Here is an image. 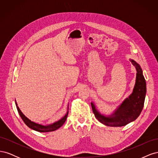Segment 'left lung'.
<instances>
[{
	"label": "left lung",
	"instance_id": "8db88e82",
	"mask_svg": "<svg viewBox=\"0 0 158 158\" xmlns=\"http://www.w3.org/2000/svg\"><path fill=\"white\" fill-rule=\"evenodd\" d=\"M131 63L137 70L135 86L133 93L123 102L114 115L111 117L102 115L98 112L93 103H91L95 117L105 125L109 127L125 126L137 118L144 107L146 92V80L142 74L140 66L132 60H131Z\"/></svg>",
	"mask_w": 158,
	"mask_h": 158
}]
</instances>
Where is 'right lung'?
<instances>
[{"label": "right lung", "instance_id": "obj_1", "mask_svg": "<svg viewBox=\"0 0 158 158\" xmlns=\"http://www.w3.org/2000/svg\"><path fill=\"white\" fill-rule=\"evenodd\" d=\"M16 107H17V109H18V111L19 114H20L21 118H22L23 121L25 123L26 125L28 127H30V128L33 129V130L38 131V132H51V131H56V129L59 128L62 125H63V124L64 123V122L66 121V118H67V116H68V113H66V115L63 118L60 119V121H57V122H56V123H55L53 124H52V125H50L49 126H43V125H39V124H37V123H35L34 122H32V121H31L30 120V119H28L24 115V114H23L21 112L20 109H19V107L17 106L16 102Z\"/></svg>", "mask_w": 158, "mask_h": 158}]
</instances>
